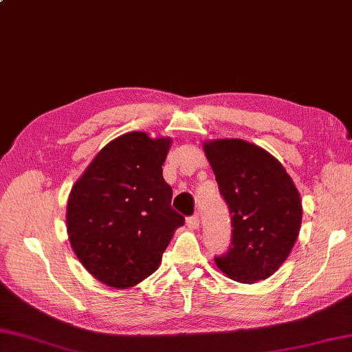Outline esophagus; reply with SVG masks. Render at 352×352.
<instances>
[{
  "label": "esophagus",
  "mask_w": 352,
  "mask_h": 352,
  "mask_svg": "<svg viewBox=\"0 0 352 352\" xmlns=\"http://www.w3.org/2000/svg\"><path fill=\"white\" fill-rule=\"evenodd\" d=\"M186 223H187V226L190 228V230H198V228H199V217H198V216L187 217Z\"/></svg>",
  "instance_id": "esophagus-1"
}]
</instances>
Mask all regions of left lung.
<instances>
[{"mask_svg":"<svg viewBox=\"0 0 352 352\" xmlns=\"http://www.w3.org/2000/svg\"><path fill=\"white\" fill-rule=\"evenodd\" d=\"M204 153L230 207L232 240L217 268L240 283L274 274L297 241L303 217L300 192L282 163L243 139L204 142Z\"/></svg>","mask_w":352,"mask_h":352,"instance_id":"left-lung-1","label":"left lung"}]
</instances>
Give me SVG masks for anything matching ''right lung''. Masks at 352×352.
I'll return each instance as SVG.
<instances>
[{
    "instance_id": "right-lung-1",
    "label": "right lung",
    "mask_w": 352,
    "mask_h": 352,
    "mask_svg": "<svg viewBox=\"0 0 352 352\" xmlns=\"http://www.w3.org/2000/svg\"><path fill=\"white\" fill-rule=\"evenodd\" d=\"M170 144V138L145 132L121 135L72 187L65 213L70 246L87 272L111 288H132L156 272L184 225L162 173Z\"/></svg>"
}]
</instances>
